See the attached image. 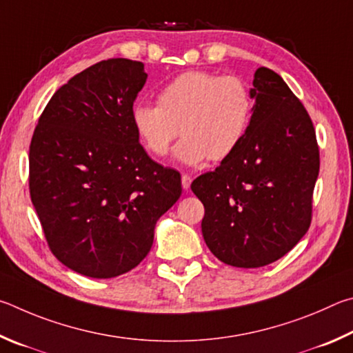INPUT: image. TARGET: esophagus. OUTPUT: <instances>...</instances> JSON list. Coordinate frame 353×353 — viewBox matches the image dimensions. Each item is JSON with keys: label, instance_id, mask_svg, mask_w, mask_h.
I'll return each instance as SVG.
<instances>
[{"label": "esophagus", "instance_id": "34e87169", "mask_svg": "<svg viewBox=\"0 0 353 353\" xmlns=\"http://www.w3.org/2000/svg\"><path fill=\"white\" fill-rule=\"evenodd\" d=\"M181 184H183V189L188 190L190 188V184H192V178H190L188 173H184V175L181 176Z\"/></svg>", "mask_w": 353, "mask_h": 353}]
</instances>
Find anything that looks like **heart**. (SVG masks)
Listing matches in <instances>:
<instances>
[{"instance_id": "b5f03b06", "label": "heart", "mask_w": 353, "mask_h": 353, "mask_svg": "<svg viewBox=\"0 0 353 353\" xmlns=\"http://www.w3.org/2000/svg\"><path fill=\"white\" fill-rule=\"evenodd\" d=\"M254 94L239 76L209 71L183 72L158 92V105L139 102L132 123L139 141L154 157H165L184 134L175 154L186 164L221 161L242 144L254 113Z\"/></svg>"}]
</instances>
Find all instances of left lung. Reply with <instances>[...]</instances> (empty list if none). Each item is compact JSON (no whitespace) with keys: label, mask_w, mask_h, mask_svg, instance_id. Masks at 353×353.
I'll return each instance as SVG.
<instances>
[{"label":"left lung","mask_w":353,"mask_h":353,"mask_svg":"<svg viewBox=\"0 0 353 353\" xmlns=\"http://www.w3.org/2000/svg\"><path fill=\"white\" fill-rule=\"evenodd\" d=\"M254 113L231 157L192 183L205 206L201 232L226 265L259 268L287 254L312 223L319 147L304 105L283 79L259 68Z\"/></svg>","instance_id":"left-lung-1"}]
</instances>
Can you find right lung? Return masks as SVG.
<instances>
[{"label": "right lung", "mask_w": 353, "mask_h": 353, "mask_svg": "<svg viewBox=\"0 0 353 353\" xmlns=\"http://www.w3.org/2000/svg\"><path fill=\"white\" fill-rule=\"evenodd\" d=\"M145 80L128 59L86 68L54 92L30 141V200L49 250L94 279L138 267L181 195L180 173L154 163L133 128Z\"/></svg>", "instance_id": "obj_1"}]
</instances>
